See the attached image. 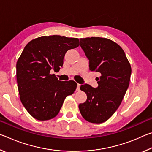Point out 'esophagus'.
I'll return each mask as SVG.
<instances>
[{"label": "esophagus", "instance_id": "obj_1", "mask_svg": "<svg viewBox=\"0 0 152 152\" xmlns=\"http://www.w3.org/2000/svg\"><path fill=\"white\" fill-rule=\"evenodd\" d=\"M80 84H77V88H76V91H80Z\"/></svg>", "mask_w": 152, "mask_h": 152}]
</instances>
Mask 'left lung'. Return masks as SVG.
Wrapping results in <instances>:
<instances>
[{
  "label": "left lung",
  "instance_id": "8db88e82",
  "mask_svg": "<svg viewBox=\"0 0 152 152\" xmlns=\"http://www.w3.org/2000/svg\"><path fill=\"white\" fill-rule=\"evenodd\" d=\"M80 46L89 60V69L100 73L99 86H80L86 92L85 102L79 104L82 116L87 121L101 123L114 114L129 85L132 68L125 53L112 40L99 37L80 39Z\"/></svg>",
  "mask_w": 152,
  "mask_h": 152
}]
</instances>
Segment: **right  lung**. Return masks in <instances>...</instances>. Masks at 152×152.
<instances>
[{"label":"right lung","mask_w":152,"mask_h":152,"mask_svg":"<svg viewBox=\"0 0 152 152\" xmlns=\"http://www.w3.org/2000/svg\"><path fill=\"white\" fill-rule=\"evenodd\" d=\"M79 45L78 38L51 35L36 38L25 47L17 62V81L20 101L33 118L53 119L66 97L75 91L76 82L58 80L50 72L60 70L66 51Z\"/></svg>","instance_id":"right-lung-1"}]
</instances>
